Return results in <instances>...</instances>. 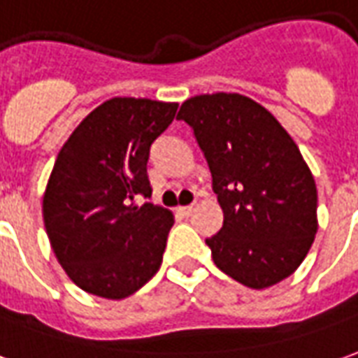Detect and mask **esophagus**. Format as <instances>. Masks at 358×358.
<instances>
[{"instance_id": "1", "label": "esophagus", "mask_w": 358, "mask_h": 358, "mask_svg": "<svg viewBox=\"0 0 358 358\" xmlns=\"http://www.w3.org/2000/svg\"><path fill=\"white\" fill-rule=\"evenodd\" d=\"M193 210H194L193 204H189V206H179V208H177V212H179L181 216H191V212Z\"/></svg>"}]
</instances>
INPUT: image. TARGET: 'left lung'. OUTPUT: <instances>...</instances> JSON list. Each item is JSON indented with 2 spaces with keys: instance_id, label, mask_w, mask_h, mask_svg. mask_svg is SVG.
<instances>
[{
  "instance_id": "left-lung-1",
  "label": "left lung",
  "mask_w": 358,
  "mask_h": 358,
  "mask_svg": "<svg viewBox=\"0 0 358 358\" xmlns=\"http://www.w3.org/2000/svg\"><path fill=\"white\" fill-rule=\"evenodd\" d=\"M193 128L224 212L206 240L214 265L250 288L290 277L314 243V175L277 118L240 93L196 95L177 115Z\"/></svg>"
}]
</instances>
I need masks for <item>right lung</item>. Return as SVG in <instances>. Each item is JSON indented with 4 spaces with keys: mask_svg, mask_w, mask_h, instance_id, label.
I'll return each instance as SVG.
<instances>
[{
    "mask_svg": "<svg viewBox=\"0 0 358 358\" xmlns=\"http://www.w3.org/2000/svg\"><path fill=\"white\" fill-rule=\"evenodd\" d=\"M177 103L115 97L71 132L43 199L44 228L68 277L85 292L120 300L157 273L173 214L152 196L150 146Z\"/></svg>",
    "mask_w": 358,
    "mask_h": 358,
    "instance_id": "obj_1",
    "label": "right lung"
}]
</instances>
